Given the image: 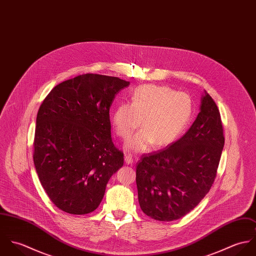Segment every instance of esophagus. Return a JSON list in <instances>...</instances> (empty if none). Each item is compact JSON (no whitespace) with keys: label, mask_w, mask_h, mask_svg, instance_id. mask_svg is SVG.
<instances>
[{"label":"esophagus","mask_w":256,"mask_h":256,"mask_svg":"<svg viewBox=\"0 0 256 256\" xmlns=\"http://www.w3.org/2000/svg\"><path fill=\"white\" fill-rule=\"evenodd\" d=\"M124 160H125V162H126L127 164H132L133 162H134V160H133V158H132L131 154H125Z\"/></svg>","instance_id":"obj_1"}]
</instances>
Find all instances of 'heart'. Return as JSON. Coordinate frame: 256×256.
Segmentation results:
<instances>
[{
  "mask_svg": "<svg viewBox=\"0 0 256 256\" xmlns=\"http://www.w3.org/2000/svg\"><path fill=\"white\" fill-rule=\"evenodd\" d=\"M192 115V102L184 92H174L166 86L144 84L135 88L131 102L117 106L111 115L116 135L127 140L143 127L126 148L143 152L154 144L164 146L174 142L186 128Z\"/></svg>",
  "mask_w": 256,
  "mask_h": 256,
  "instance_id": "obj_1",
  "label": "heart"
}]
</instances>
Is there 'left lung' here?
Masks as SVG:
<instances>
[{
	"instance_id": "left-lung-1",
	"label": "left lung",
	"mask_w": 256,
	"mask_h": 256,
	"mask_svg": "<svg viewBox=\"0 0 256 256\" xmlns=\"http://www.w3.org/2000/svg\"><path fill=\"white\" fill-rule=\"evenodd\" d=\"M224 130L217 104L204 90L189 130L164 150L144 154L136 168L138 199L152 219L170 222L193 210L216 178Z\"/></svg>"
}]
</instances>
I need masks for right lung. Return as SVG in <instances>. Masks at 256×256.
<instances>
[{"mask_svg": "<svg viewBox=\"0 0 256 256\" xmlns=\"http://www.w3.org/2000/svg\"><path fill=\"white\" fill-rule=\"evenodd\" d=\"M130 82L84 74L57 84L40 106L34 162L53 204L73 215L94 212L124 162L111 139L110 110Z\"/></svg>", "mask_w": 256, "mask_h": 256, "instance_id": "add662e5", "label": "right lung"}]
</instances>
